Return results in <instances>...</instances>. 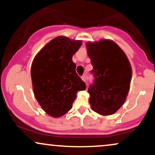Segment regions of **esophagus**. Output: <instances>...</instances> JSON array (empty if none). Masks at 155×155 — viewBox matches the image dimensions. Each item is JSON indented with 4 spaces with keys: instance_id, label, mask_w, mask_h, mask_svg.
Instances as JSON below:
<instances>
[{
    "instance_id": "1",
    "label": "esophagus",
    "mask_w": 155,
    "mask_h": 155,
    "mask_svg": "<svg viewBox=\"0 0 155 155\" xmlns=\"http://www.w3.org/2000/svg\"><path fill=\"white\" fill-rule=\"evenodd\" d=\"M81 79H82L84 81H86V76H85L84 75L82 76H81Z\"/></svg>"
}]
</instances>
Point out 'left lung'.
Here are the masks:
<instances>
[{"label":"left lung","mask_w":155,"mask_h":155,"mask_svg":"<svg viewBox=\"0 0 155 155\" xmlns=\"http://www.w3.org/2000/svg\"><path fill=\"white\" fill-rule=\"evenodd\" d=\"M86 47L95 77L87 91L90 106L99 114L111 115L124 104L128 94L132 76L130 63L113 41H89Z\"/></svg>","instance_id":"left-lung-1"}]
</instances>
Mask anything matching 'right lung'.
I'll use <instances>...</instances> for the list:
<instances>
[{"label":"right lung","instance_id":"add662e5","mask_svg":"<svg viewBox=\"0 0 155 155\" xmlns=\"http://www.w3.org/2000/svg\"><path fill=\"white\" fill-rule=\"evenodd\" d=\"M81 41L58 36L42 48L33 59L31 79L34 95L47 114L60 117L71 109L78 91L86 84L76 73L72 57Z\"/></svg>","mask_w":155,"mask_h":155}]
</instances>
